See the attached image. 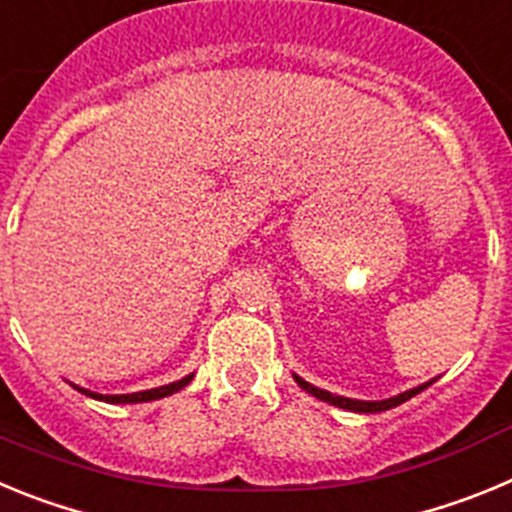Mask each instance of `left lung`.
<instances>
[{"label": "left lung", "instance_id": "left-lung-1", "mask_svg": "<svg viewBox=\"0 0 512 512\" xmlns=\"http://www.w3.org/2000/svg\"><path fill=\"white\" fill-rule=\"evenodd\" d=\"M292 377H295V382L300 384L302 390L310 392L312 397H318V400L328 402V405H336V408L351 410V413H382V410L397 408V405H402V402H408L410 397H415V395H418V392H423L425 387H431V382H436V379H431V382L418 384V387H413V390H405V392H400V395H395V397H387V400H354V397L333 395V392H328V390H320V387H315V384L305 382V379H302L300 374H292Z\"/></svg>", "mask_w": 512, "mask_h": 512}]
</instances>
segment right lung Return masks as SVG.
Instances as JSON below:
<instances>
[{"label":"right lung","instance_id":"add662e5","mask_svg":"<svg viewBox=\"0 0 512 512\" xmlns=\"http://www.w3.org/2000/svg\"><path fill=\"white\" fill-rule=\"evenodd\" d=\"M194 379V374H187V377L176 379V382L164 384V387H153V390H143V392H130V395H99V392L92 390H84L79 384H71L74 390H79L81 395L92 397V400H102V402H110V405H133V402H151V400H161V397H169L174 392L184 390L189 382Z\"/></svg>","mask_w":512,"mask_h":512}]
</instances>
